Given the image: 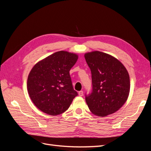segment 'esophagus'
Listing matches in <instances>:
<instances>
[{
  "mask_svg": "<svg viewBox=\"0 0 151 151\" xmlns=\"http://www.w3.org/2000/svg\"><path fill=\"white\" fill-rule=\"evenodd\" d=\"M79 95L80 96H83V91H79Z\"/></svg>",
  "mask_w": 151,
  "mask_h": 151,
  "instance_id": "esophagus-1",
  "label": "esophagus"
}]
</instances>
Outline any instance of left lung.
<instances>
[{
  "label": "left lung",
  "instance_id": "8db88e82",
  "mask_svg": "<svg viewBox=\"0 0 151 151\" xmlns=\"http://www.w3.org/2000/svg\"><path fill=\"white\" fill-rule=\"evenodd\" d=\"M91 72L92 91L85 94L94 115L105 116L118 110L130 92V77L126 68L116 58L101 52L84 55Z\"/></svg>",
  "mask_w": 151,
  "mask_h": 151
}]
</instances>
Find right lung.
Instances as JSON below:
<instances>
[{
	"mask_svg": "<svg viewBox=\"0 0 151 151\" xmlns=\"http://www.w3.org/2000/svg\"><path fill=\"white\" fill-rule=\"evenodd\" d=\"M78 56L60 51L40 61L28 76L27 88L32 101L41 111L57 115L69 108L78 95L72 83L69 74Z\"/></svg>",
	"mask_w": 151,
	"mask_h": 151,
	"instance_id": "1",
	"label": "right lung"
}]
</instances>
